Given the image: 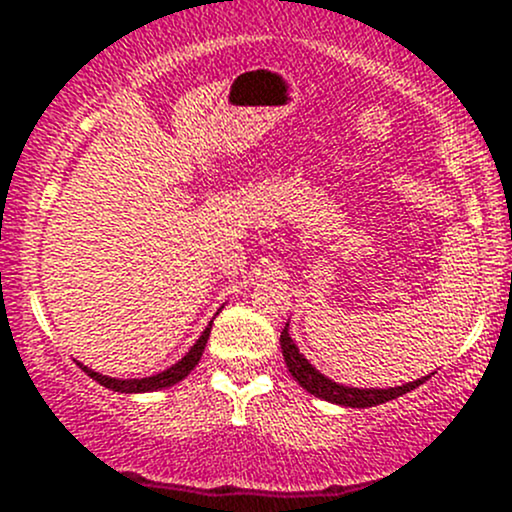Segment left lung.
I'll list each match as a JSON object with an SVG mask.
<instances>
[{
	"label": "left lung",
	"mask_w": 512,
	"mask_h": 512,
	"mask_svg": "<svg viewBox=\"0 0 512 512\" xmlns=\"http://www.w3.org/2000/svg\"><path fill=\"white\" fill-rule=\"evenodd\" d=\"M287 327L289 324H285V329H282L280 344H282V356H285L289 374L294 376V381H297L304 391L314 394L317 399L329 401V404L352 406V409L379 406V404H386V401L399 399V396L409 394V391H414L416 386H421L423 381H428V376H423V379H416V381H411V384H404V386H394V389H352V386H342V384H337V381L327 379L324 374H319V371L314 369V366L309 364L302 354H299L297 344H294L292 337H289Z\"/></svg>",
	"instance_id": "1"
}]
</instances>
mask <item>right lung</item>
<instances>
[{"mask_svg":"<svg viewBox=\"0 0 512 512\" xmlns=\"http://www.w3.org/2000/svg\"><path fill=\"white\" fill-rule=\"evenodd\" d=\"M210 329H213V322L205 327L203 337L193 344V349H190V352L185 354L178 364H173L170 369L160 371V374H156V376H146V379H111V376H103V374H98V371H91L89 366H84V364H79V366L91 376V379H96L101 386H106V389H111V391H121V394H143V391L168 389V386L183 381L185 376H188L190 371L198 366L200 356H203V352H205V344H208Z\"/></svg>","mask_w":512,"mask_h":512,"instance_id":"right-lung-1","label":"right lung"}]
</instances>
